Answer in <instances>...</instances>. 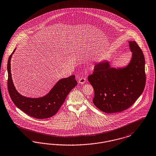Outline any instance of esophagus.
Wrapping results in <instances>:
<instances>
[{
  "mask_svg": "<svg viewBox=\"0 0 156 156\" xmlns=\"http://www.w3.org/2000/svg\"><path fill=\"white\" fill-rule=\"evenodd\" d=\"M86 78H84V77H81L80 78H79L78 80V83H81V84H83L85 83L86 82Z\"/></svg>",
  "mask_w": 156,
  "mask_h": 156,
  "instance_id": "1",
  "label": "esophagus"
}]
</instances>
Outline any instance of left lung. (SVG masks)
<instances>
[{
    "label": "left lung",
    "instance_id": "obj_1",
    "mask_svg": "<svg viewBox=\"0 0 156 156\" xmlns=\"http://www.w3.org/2000/svg\"><path fill=\"white\" fill-rule=\"evenodd\" d=\"M131 62L124 68L110 67L106 61L96 64L87 80L94 89L93 103L106 113L121 112L130 107L144 91L145 60L135 41H129Z\"/></svg>",
    "mask_w": 156,
    "mask_h": 156
}]
</instances>
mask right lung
Returning a JSON list of instances; mask_svg holds the SVG:
<instances>
[{
    "mask_svg": "<svg viewBox=\"0 0 156 156\" xmlns=\"http://www.w3.org/2000/svg\"><path fill=\"white\" fill-rule=\"evenodd\" d=\"M16 49L9 56L7 62V88L14 105L27 115L35 119L50 118L55 115L70 91L77 85L75 75L58 81L49 94L39 98H29L19 94L14 86L11 74L10 61Z\"/></svg>",
    "mask_w": 156,
    "mask_h": 156,
    "instance_id": "right-lung-1",
    "label": "right lung"
}]
</instances>
